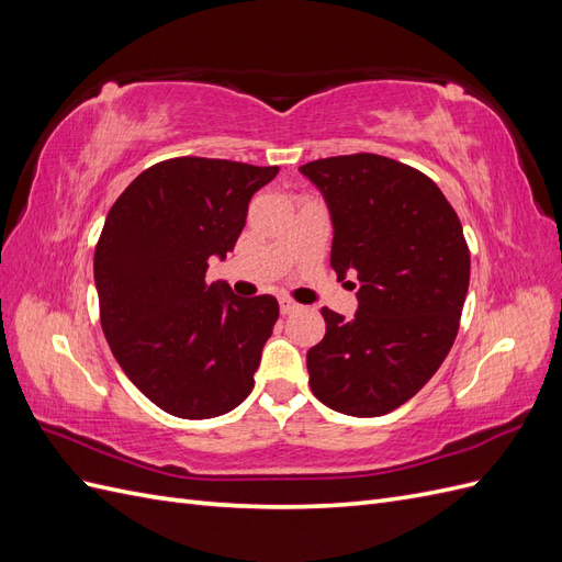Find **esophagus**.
<instances>
[{
  "mask_svg": "<svg viewBox=\"0 0 562 562\" xmlns=\"http://www.w3.org/2000/svg\"><path fill=\"white\" fill-rule=\"evenodd\" d=\"M279 307H281V314H293V312L300 310V304L293 302V300H288V297H281L279 300Z\"/></svg>",
  "mask_w": 562,
  "mask_h": 562,
  "instance_id": "34e87169",
  "label": "esophagus"
}]
</instances>
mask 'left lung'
Masks as SVG:
<instances>
[{"label":"left lung","mask_w":562,"mask_h":562,"mask_svg":"<svg viewBox=\"0 0 562 562\" xmlns=\"http://www.w3.org/2000/svg\"><path fill=\"white\" fill-rule=\"evenodd\" d=\"M300 173L328 203L337 279H359L353 318L321 310L310 386L337 413L386 415L434 378L457 337L471 271L462 223L431 178L389 157L316 159Z\"/></svg>","instance_id":"8db88e82"}]
</instances>
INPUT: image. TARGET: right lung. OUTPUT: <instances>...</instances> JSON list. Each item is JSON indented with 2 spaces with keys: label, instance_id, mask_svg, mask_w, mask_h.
I'll use <instances>...</instances> for the list:
<instances>
[{
  "label": "right lung",
  "instance_id": "add662e5",
  "mask_svg": "<svg viewBox=\"0 0 562 562\" xmlns=\"http://www.w3.org/2000/svg\"><path fill=\"white\" fill-rule=\"evenodd\" d=\"M279 166L176 157L149 166L114 201L93 277L100 326L126 378L168 415L209 419L250 391L279 318L271 295L206 283L209 258L234 250L248 201Z\"/></svg>",
  "mask_w": 562,
  "mask_h": 562
}]
</instances>
